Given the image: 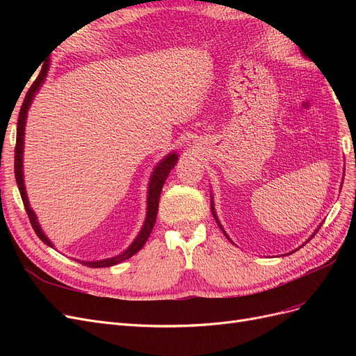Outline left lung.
Listing matches in <instances>:
<instances>
[{
    "mask_svg": "<svg viewBox=\"0 0 356 356\" xmlns=\"http://www.w3.org/2000/svg\"><path fill=\"white\" fill-rule=\"evenodd\" d=\"M211 209H212V213H213V217H215V220H217V215H215V212H213V207H212V204H211ZM217 222H218V225H220V229L222 230V227H221V224H220V221H218V220H217ZM318 230H319V227H318ZM318 230H316V232H318ZM222 232H224V230H222ZM316 232L314 233V236L316 234ZM224 234H225V232H224ZM225 236H227V234H225ZM227 239H229V236H227Z\"/></svg>",
    "mask_w": 356,
    "mask_h": 356,
    "instance_id": "left-lung-1",
    "label": "left lung"
}]
</instances>
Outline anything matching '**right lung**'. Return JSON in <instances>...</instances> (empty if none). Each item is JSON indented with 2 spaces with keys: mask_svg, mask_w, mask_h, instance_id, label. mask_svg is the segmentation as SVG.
I'll list each match as a JSON object with an SVG mask.
<instances>
[{
  "mask_svg": "<svg viewBox=\"0 0 356 356\" xmlns=\"http://www.w3.org/2000/svg\"><path fill=\"white\" fill-rule=\"evenodd\" d=\"M47 71H49V59L46 60L44 65H42L40 75L35 79V81L32 83L29 90L26 92L24 104H22V106H20L19 120H17L16 147H15V177H16V182H17V187H19V191H20V197H22L24 207H25V211H26L28 217H29V222L32 225V229H34V232L37 233V236L42 242L47 243L49 246H53V243L47 239V236L42 233L41 227L38 225V221H37V217H35L34 211L29 208V202H28V197H26L25 184H24V172H22V153H24V135H25L26 113H28V108H29V105L32 102V98H34V95L41 88V83L44 81L46 75H47ZM177 159H178V156L175 153H172V154L166 156L163 160H161L160 163H159V166L154 169L153 175H152V181H149V187H148L147 218H145V222H144V227L141 229V232H139L135 242L131 246H129L123 254L117 255L114 258H106V260H101V261H80L81 264L89 266V267H110V266H114V264H118V263L127 260V258H131L132 255H135L139 250H143L144 243L148 241L149 234H152V232H153L154 222H156V218H157L159 197H160L161 188H163V184H165V181H166L168 175H169L170 169L175 166Z\"/></svg>",
  "mask_w": 356,
  "mask_h": 356,
  "instance_id": "right-lung-1",
  "label": "right lung"
}]
</instances>
